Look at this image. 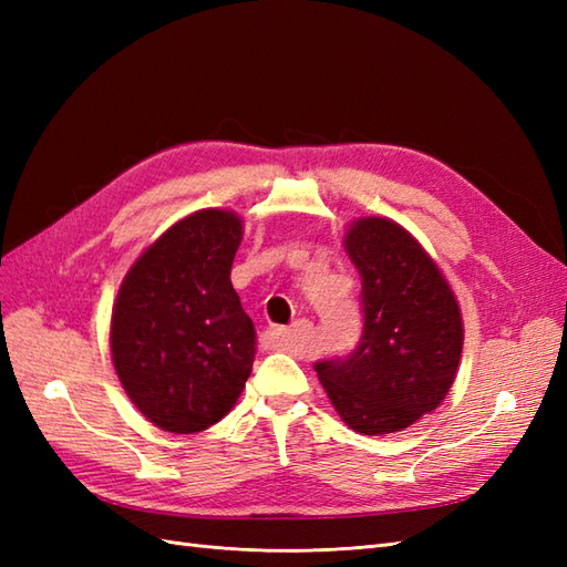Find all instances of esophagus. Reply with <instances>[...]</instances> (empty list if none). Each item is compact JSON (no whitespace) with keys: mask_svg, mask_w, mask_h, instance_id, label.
Listing matches in <instances>:
<instances>
[{"mask_svg":"<svg viewBox=\"0 0 567 567\" xmlns=\"http://www.w3.org/2000/svg\"><path fill=\"white\" fill-rule=\"evenodd\" d=\"M281 336H284L286 346L290 350L300 352L305 348V342L310 340V336H312V321L310 319H298L293 326H290V329L281 331Z\"/></svg>","mask_w":567,"mask_h":567,"instance_id":"34e87169","label":"esophagus"}]
</instances>
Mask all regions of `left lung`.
<instances>
[{"mask_svg":"<svg viewBox=\"0 0 567 567\" xmlns=\"http://www.w3.org/2000/svg\"><path fill=\"white\" fill-rule=\"evenodd\" d=\"M346 250L362 277L364 331L346 359L315 369L352 431L398 433L447 398L463 348L461 310L433 257L398 221H352Z\"/></svg>","mask_w":567,"mask_h":567,"instance_id":"8db88e82","label":"left lung"}]
</instances>
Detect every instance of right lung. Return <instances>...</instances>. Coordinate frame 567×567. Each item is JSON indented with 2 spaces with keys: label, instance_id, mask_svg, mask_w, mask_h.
I'll use <instances>...</instances> for the list:
<instances>
[{
  "label": "right lung",
  "instance_id": "add662e5",
  "mask_svg": "<svg viewBox=\"0 0 567 567\" xmlns=\"http://www.w3.org/2000/svg\"><path fill=\"white\" fill-rule=\"evenodd\" d=\"M244 221L208 208L179 219L130 267L111 319L120 383L167 433H200L234 409L255 359V326L231 286Z\"/></svg>",
  "mask_w": 567,
  "mask_h": 567
}]
</instances>
